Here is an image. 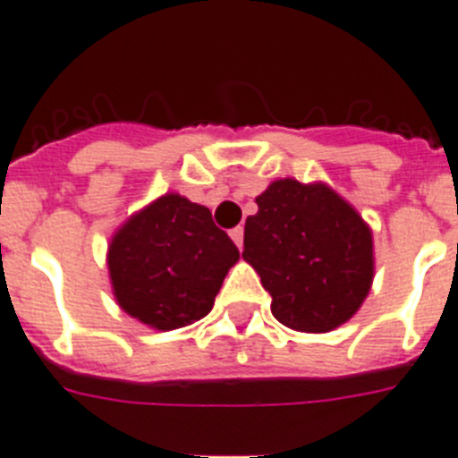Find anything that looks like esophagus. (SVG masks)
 <instances>
[{"label": "esophagus", "instance_id": "obj_1", "mask_svg": "<svg viewBox=\"0 0 458 458\" xmlns=\"http://www.w3.org/2000/svg\"><path fill=\"white\" fill-rule=\"evenodd\" d=\"M229 236L233 238V243L238 245V248H243V226H236V229H232V233Z\"/></svg>", "mask_w": 458, "mask_h": 458}]
</instances>
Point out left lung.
<instances>
[{
    "instance_id": "8db88e82",
    "label": "left lung",
    "mask_w": 458,
    "mask_h": 458,
    "mask_svg": "<svg viewBox=\"0 0 458 458\" xmlns=\"http://www.w3.org/2000/svg\"><path fill=\"white\" fill-rule=\"evenodd\" d=\"M245 220L243 259L297 332H330L356 316L374 278L372 229L325 182L276 180Z\"/></svg>"
}]
</instances>
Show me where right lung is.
<instances>
[{"mask_svg":"<svg viewBox=\"0 0 458 458\" xmlns=\"http://www.w3.org/2000/svg\"><path fill=\"white\" fill-rule=\"evenodd\" d=\"M238 248L206 206L168 191L133 213L107 245L116 304L152 330H177L210 313Z\"/></svg>","mask_w":458,"mask_h":458,"instance_id":"1","label":"right lung"}]
</instances>
